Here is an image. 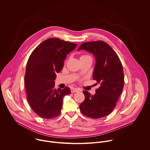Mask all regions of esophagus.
Instances as JSON below:
<instances>
[{"mask_svg": "<svg viewBox=\"0 0 150 150\" xmlns=\"http://www.w3.org/2000/svg\"><path fill=\"white\" fill-rule=\"evenodd\" d=\"M79 91V90H78V89H76V88H73V89H71V93H75V92H78Z\"/></svg>", "mask_w": 150, "mask_h": 150, "instance_id": "34e87169", "label": "esophagus"}]
</instances>
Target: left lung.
<instances>
[{
	"instance_id": "obj_1",
	"label": "left lung",
	"mask_w": 150,
	"mask_h": 150,
	"mask_svg": "<svg viewBox=\"0 0 150 150\" xmlns=\"http://www.w3.org/2000/svg\"><path fill=\"white\" fill-rule=\"evenodd\" d=\"M85 50L93 54L96 64L93 79L99 88L94 95L83 91L85 100L79 106L81 112L91 118H100L109 115L116 106L124 86V74L120 59L106 42L98 40L85 42L78 51Z\"/></svg>"
}]
</instances>
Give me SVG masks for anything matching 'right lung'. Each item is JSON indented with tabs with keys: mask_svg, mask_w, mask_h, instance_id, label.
<instances>
[{
	"mask_svg": "<svg viewBox=\"0 0 150 150\" xmlns=\"http://www.w3.org/2000/svg\"><path fill=\"white\" fill-rule=\"evenodd\" d=\"M76 46L59 38H50L37 46L29 57L24 78L27 98L33 111L43 118L59 116L64 97L71 93L68 87L55 89L54 80L67 54Z\"/></svg>",
	"mask_w": 150,
	"mask_h": 150,
	"instance_id": "obj_1",
	"label": "right lung"
}]
</instances>
